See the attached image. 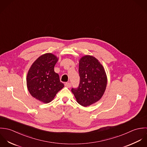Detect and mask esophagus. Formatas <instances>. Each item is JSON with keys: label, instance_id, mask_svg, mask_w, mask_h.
I'll list each match as a JSON object with an SVG mask.
<instances>
[{"label": "esophagus", "instance_id": "1", "mask_svg": "<svg viewBox=\"0 0 147 147\" xmlns=\"http://www.w3.org/2000/svg\"><path fill=\"white\" fill-rule=\"evenodd\" d=\"M65 86L66 87L68 88H71V83H70V82H66V83L65 84Z\"/></svg>", "mask_w": 147, "mask_h": 147}]
</instances>
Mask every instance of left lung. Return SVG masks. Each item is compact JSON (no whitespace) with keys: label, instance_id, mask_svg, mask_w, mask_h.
I'll return each instance as SVG.
<instances>
[{"label":"left lung","instance_id":"8db88e82","mask_svg":"<svg viewBox=\"0 0 147 147\" xmlns=\"http://www.w3.org/2000/svg\"><path fill=\"white\" fill-rule=\"evenodd\" d=\"M80 82L78 88H72L77 102L88 107L98 100L106 90L107 78L105 69L95 57L86 55L79 61Z\"/></svg>","mask_w":147,"mask_h":147}]
</instances>
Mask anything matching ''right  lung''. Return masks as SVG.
<instances>
[{"instance_id": "right-lung-1", "label": "right lung", "mask_w": 147, "mask_h": 147, "mask_svg": "<svg viewBox=\"0 0 147 147\" xmlns=\"http://www.w3.org/2000/svg\"><path fill=\"white\" fill-rule=\"evenodd\" d=\"M58 60L52 53L44 54L32 63L27 73V86L30 95L44 103L51 102L64 87L54 70Z\"/></svg>"}]
</instances>
